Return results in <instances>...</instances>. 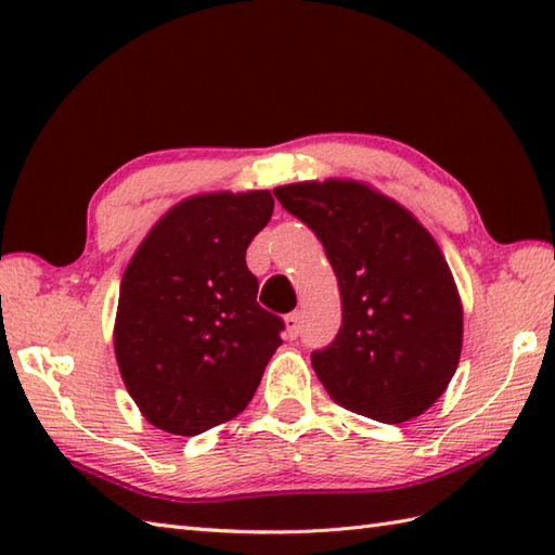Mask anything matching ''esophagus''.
Masks as SVG:
<instances>
[{
  "instance_id": "esophagus-1",
  "label": "esophagus",
  "mask_w": 555,
  "mask_h": 555,
  "mask_svg": "<svg viewBox=\"0 0 555 555\" xmlns=\"http://www.w3.org/2000/svg\"><path fill=\"white\" fill-rule=\"evenodd\" d=\"M286 328H288V336L296 338L300 334V328H302V314L300 312H291L286 317Z\"/></svg>"
}]
</instances>
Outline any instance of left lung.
<instances>
[{"label":"left lung","instance_id":"1","mask_svg":"<svg viewBox=\"0 0 555 555\" xmlns=\"http://www.w3.org/2000/svg\"><path fill=\"white\" fill-rule=\"evenodd\" d=\"M274 195L314 231L338 279L344 322L310 356L326 393L386 424L422 415L453 379L463 348V305L439 245L364 183H291Z\"/></svg>","mask_w":555,"mask_h":555}]
</instances>
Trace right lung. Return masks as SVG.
Returning a JSON list of instances; mask_svg holds the SVG:
<instances>
[{
	"instance_id": "add662e5",
	"label": "right lung",
	"mask_w": 555,
	"mask_h": 555,
	"mask_svg": "<svg viewBox=\"0 0 555 555\" xmlns=\"http://www.w3.org/2000/svg\"><path fill=\"white\" fill-rule=\"evenodd\" d=\"M274 211L269 191L207 193L159 219L128 262L114 350L157 429L197 436L250 403L284 320L259 308L245 250Z\"/></svg>"
}]
</instances>
